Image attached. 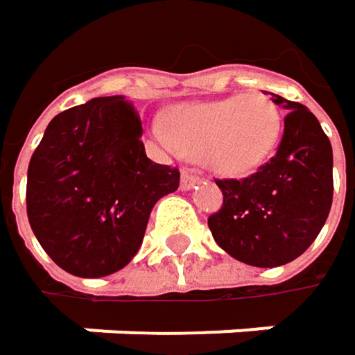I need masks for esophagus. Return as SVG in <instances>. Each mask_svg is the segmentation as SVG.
<instances>
[{
	"label": "esophagus",
	"mask_w": 355,
	"mask_h": 355,
	"mask_svg": "<svg viewBox=\"0 0 355 355\" xmlns=\"http://www.w3.org/2000/svg\"><path fill=\"white\" fill-rule=\"evenodd\" d=\"M198 182H200V178L191 169H184L182 171V190H191Z\"/></svg>",
	"instance_id": "34e87169"
}]
</instances>
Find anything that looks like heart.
I'll return each mask as SVG.
<instances>
[{"instance_id":"b5f03b06","label":"heart","mask_w":355,"mask_h":355,"mask_svg":"<svg viewBox=\"0 0 355 355\" xmlns=\"http://www.w3.org/2000/svg\"><path fill=\"white\" fill-rule=\"evenodd\" d=\"M157 135L222 175H246L275 153L283 114L263 92L175 107Z\"/></svg>"}]
</instances>
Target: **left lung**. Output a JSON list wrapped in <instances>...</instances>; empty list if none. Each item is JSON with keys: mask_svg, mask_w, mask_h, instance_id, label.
<instances>
[{"mask_svg": "<svg viewBox=\"0 0 355 355\" xmlns=\"http://www.w3.org/2000/svg\"><path fill=\"white\" fill-rule=\"evenodd\" d=\"M285 131L270 162L242 180H216L222 208L208 218L222 250L252 266H281L301 257L321 232L334 200V153L315 114L272 94Z\"/></svg>", "mask_w": 355, "mask_h": 355, "instance_id": "left-lung-1", "label": "left lung"}]
</instances>
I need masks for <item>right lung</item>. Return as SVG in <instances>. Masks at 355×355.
Segmentation results:
<instances>
[{
    "label": "right lung",
    "mask_w": 355,
    "mask_h": 355,
    "mask_svg": "<svg viewBox=\"0 0 355 355\" xmlns=\"http://www.w3.org/2000/svg\"><path fill=\"white\" fill-rule=\"evenodd\" d=\"M141 135L125 96L92 98L46 127L26 206L42 248L66 272L96 279L129 265L155 202L178 190L180 169L151 162Z\"/></svg>",
    "instance_id": "right-lung-1"
}]
</instances>
